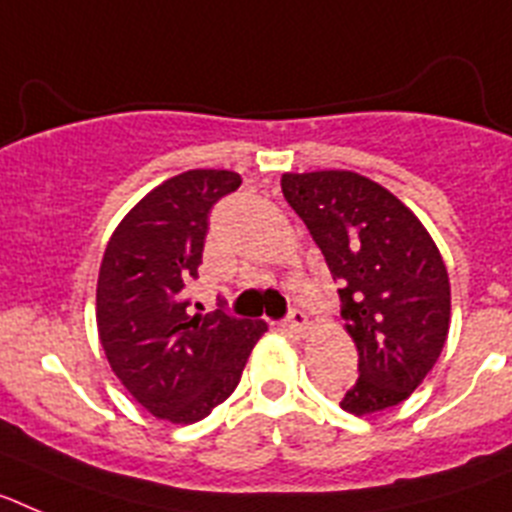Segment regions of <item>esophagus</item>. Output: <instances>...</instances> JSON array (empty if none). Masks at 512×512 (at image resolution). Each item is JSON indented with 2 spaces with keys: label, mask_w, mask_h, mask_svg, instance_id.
Returning a JSON list of instances; mask_svg holds the SVG:
<instances>
[{
  "label": "esophagus",
  "mask_w": 512,
  "mask_h": 512,
  "mask_svg": "<svg viewBox=\"0 0 512 512\" xmlns=\"http://www.w3.org/2000/svg\"><path fill=\"white\" fill-rule=\"evenodd\" d=\"M287 325L289 330H295V333H307V328H310V320H307L305 312L300 310V307H295V310H289V318H287Z\"/></svg>",
  "instance_id": "34e87169"
}]
</instances>
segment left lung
Returning <instances> with one entry per match:
<instances>
[{
    "label": "left lung",
    "instance_id": "obj_1",
    "mask_svg": "<svg viewBox=\"0 0 512 512\" xmlns=\"http://www.w3.org/2000/svg\"><path fill=\"white\" fill-rule=\"evenodd\" d=\"M282 192L341 284V318L359 379L341 408L372 415L408 400L449 336L451 284L410 207L356 171L282 174Z\"/></svg>",
    "mask_w": 512,
    "mask_h": 512
}]
</instances>
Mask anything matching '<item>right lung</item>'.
I'll return each instance as SVG.
<instances>
[{
    "mask_svg": "<svg viewBox=\"0 0 512 512\" xmlns=\"http://www.w3.org/2000/svg\"><path fill=\"white\" fill-rule=\"evenodd\" d=\"M241 187L225 169L171 176L122 217L97 279V330L125 390L151 415L197 423L238 387L264 320L223 310L189 315L184 287L197 279L207 217Z\"/></svg>",
    "mask_w": 512,
    "mask_h": 512,
    "instance_id": "obj_1",
    "label": "right lung"
}]
</instances>
